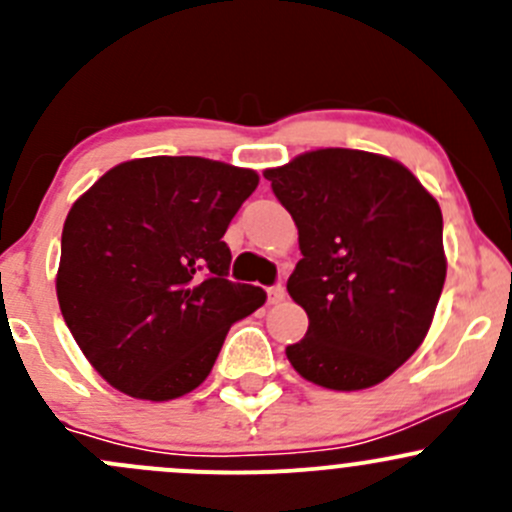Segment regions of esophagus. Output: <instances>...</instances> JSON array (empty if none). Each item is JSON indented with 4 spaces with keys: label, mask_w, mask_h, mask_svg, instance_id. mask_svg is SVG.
Returning a JSON list of instances; mask_svg holds the SVG:
<instances>
[{
    "label": "esophagus",
    "mask_w": 512,
    "mask_h": 512,
    "mask_svg": "<svg viewBox=\"0 0 512 512\" xmlns=\"http://www.w3.org/2000/svg\"><path fill=\"white\" fill-rule=\"evenodd\" d=\"M285 299V287L275 285V287H267V302L270 304H280Z\"/></svg>",
    "instance_id": "esophagus-1"
}]
</instances>
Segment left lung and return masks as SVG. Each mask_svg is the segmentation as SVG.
Masks as SVG:
<instances>
[{"instance_id":"8db88e82","label":"left lung","mask_w":512,"mask_h":512,"mask_svg":"<svg viewBox=\"0 0 512 512\" xmlns=\"http://www.w3.org/2000/svg\"><path fill=\"white\" fill-rule=\"evenodd\" d=\"M265 178L302 250L287 292L309 329L289 364L324 389L381 384L421 347L446 282L436 198L399 160L352 148L302 153Z\"/></svg>"}]
</instances>
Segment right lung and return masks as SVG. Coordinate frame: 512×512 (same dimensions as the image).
Here are the masks:
<instances>
[{
  "label": "right lung",
  "instance_id": "add662e5",
  "mask_svg": "<svg viewBox=\"0 0 512 512\" xmlns=\"http://www.w3.org/2000/svg\"><path fill=\"white\" fill-rule=\"evenodd\" d=\"M260 183L198 156L118 163L66 215L56 297L91 366L123 394L170 401L208 379L260 287L227 280L223 235Z\"/></svg>",
  "mask_w": 512,
  "mask_h": 512
}]
</instances>
